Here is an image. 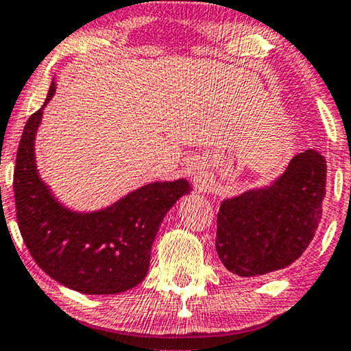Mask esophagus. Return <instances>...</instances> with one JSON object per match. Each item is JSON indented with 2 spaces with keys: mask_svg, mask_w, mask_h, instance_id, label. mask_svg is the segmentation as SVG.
Wrapping results in <instances>:
<instances>
[{
  "mask_svg": "<svg viewBox=\"0 0 351 351\" xmlns=\"http://www.w3.org/2000/svg\"><path fill=\"white\" fill-rule=\"evenodd\" d=\"M196 180L199 181V184H202V186H204V183H206V176L202 175L201 171H197V173H196Z\"/></svg>",
  "mask_w": 351,
  "mask_h": 351,
  "instance_id": "1",
  "label": "esophagus"
}]
</instances>
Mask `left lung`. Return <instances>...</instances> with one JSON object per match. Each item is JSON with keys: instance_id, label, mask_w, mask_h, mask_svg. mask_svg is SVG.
I'll return each instance as SVG.
<instances>
[{"instance_id": "8db88e82", "label": "left lung", "mask_w": 351, "mask_h": 351, "mask_svg": "<svg viewBox=\"0 0 351 351\" xmlns=\"http://www.w3.org/2000/svg\"><path fill=\"white\" fill-rule=\"evenodd\" d=\"M327 162L304 150L267 186L223 199L216 250L240 278H256L293 265L309 247L322 217Z\"/></svg>"}]
</instances>
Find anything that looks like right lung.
Returning <instances> with one entry per match:
<instances>
[{"mask_svg":"<svg viewBox=\"0 0 351 351\" xmlns=\"http://www.w3.org/2000/svg\"><path fill=\"white\" fill-rule=\"evenodd\" d=\"M29 117L14 168L18 226L36 263L66 288L83 294H119L147 276L150 250L165 214L191 191L184 178L154 181L108 208L77 213L62 204L42 181L36 165V134L55 95Z\"/></svg>","mask_w":351,"mask_h":351,"instance_id":"obj_1","label":"right lung"}]
</instances>
